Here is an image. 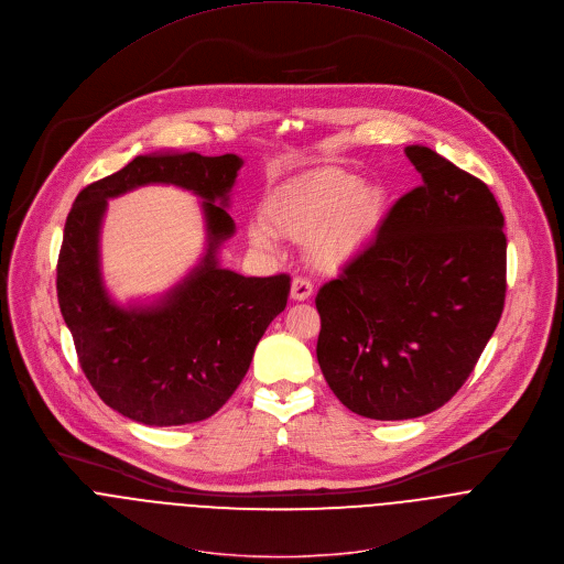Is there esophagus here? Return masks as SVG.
<instances>
[{
  "label": "esophagus",
  "mask_w": 564,
  "mask_h": 564,
  "mask_svg": "<svg viewBox=\"0 0 564 564\" xmlns=\"http://www.w3.org/2000/svg\"><path fill=\"white\" fill-rule=\"evenodd\" d=\"M312 292H314V285H312V281H307L305 276H296V279L292 281L290 296H292L294 301H305V299L312 296Z\"/></svg>",
  "instance_id": "obj_1"
}]
</instances>
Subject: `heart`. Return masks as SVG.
<instances>
[{
    "instance_id": "obj_1",
    "label": "heart",
    "mask_w": 564,
    "mask_h": 564,
    "mask_svg": "<svg viewBox=\"0 0 564 564\" xmlns=\"http://www.w3.org/2000/svg\"><path fill=\"white\" fill-rule=\"evenodd\" d=\"M265 221L248 226L250 241L261 250L276 248V232L310 243L312 259L323 268L349 261L377 232L383 217V193L354 174L316 170L292 178L268 199Z\"/></svg>"
}]
</instances>
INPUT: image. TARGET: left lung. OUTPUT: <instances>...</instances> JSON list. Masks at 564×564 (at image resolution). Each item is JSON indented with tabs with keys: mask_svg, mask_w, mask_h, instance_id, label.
I'll return each mask as SVG.
<instances>
[{
	"mask_svg": "<svg viewBox=\"0 0 564 564\" xmlns=\"http://www.w3.org/2000/svg\"><path fill=\"white\" fill-rule=\"evenodd\" d=\"M421 185L316 294V358L358 416L408 421L469 379L507 290L505 217L489 187L427 145H408Z\"/></svg>",
	"mask_w": 564,
	"mask_h": 564,
	"instance_id": "left-lung-1",
	"label": "left lung"
}]
</instances>
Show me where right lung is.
<instances>
[{
  "mask_svg": "<svg viewBox=\"0 0 564 564\" xmlns=\"http://www.w3.org/2000/svg\"><path fill=\"white\" fill-rule=\"evenodd\" d=\"M243 159L163 152L134 156L77 195L57 261V299L79 365L99 399L150 427L210 419L235 394L257 343L285 310L290 276H241L219 268L235 235L228 197ZM170 182L205 199V261L152 306H117L105 292L98 232L107 199L139 184Z\"/></svg>",
  "mask_w": 564,
  "mask_h": 564,
  "instance_id": "obj_1",
  "label": "right lung"
}]
</instances>
